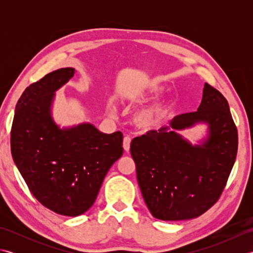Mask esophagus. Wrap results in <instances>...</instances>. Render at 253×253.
I'll list each match as a JSON object with an SVG mask.
<instances>
[{
  "label": "esophagus",
  "mask_w": 253,
  "mask_h": 253,
  "mask_svg": "<svg viewBox=\"0 0 253 253\" xmlns=\"http://www.w3.org/2000/svg\"><path fill=\"white\" fill-rule=\"evenodd\" d=\"M130 142H131V138L126 136L125 138H124V141H123V148L124 150H125L126 152H129L130 150Z\"/></svg>",
  "instance_id": "esophagus-1"
}]
</instances>
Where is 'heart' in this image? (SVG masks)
<instances>
[{
	"instance_id": "1",
	"label": "heart",
	"mask_w": 253,
	"mask_h": 253,
	"mask_svg": "<svg viewBox=\"0 0 253 253\" xmlns=\"http://www.w3.org/2000/svg\"><path fill=\"white\" fill-rule=\"evenodd\" d=\"M164 91V85L158 82L151 80L142 88L130 95V100L133 102H140L148 96L159 95ZM174 101L171 99H164L154 102L148 106L137 111L133 115V123L143 130H152L160 127L168 120L174 110Z\"/></svg>"
}]
</instances>
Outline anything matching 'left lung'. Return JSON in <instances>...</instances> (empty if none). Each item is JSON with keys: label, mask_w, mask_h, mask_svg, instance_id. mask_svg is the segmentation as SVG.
I'll list each match as a JSON object with an SVG mask.
<instances>
[{"label": "left lung", "mask_w": 253, "mask_h": 253, "mask_svg": "<svg viewBox=\"0 0 253 253\" xmlns=\"http://www.w3.org/2000/svg\"><path fill=\"white\" fill-rule=\"evenodd\" d=\"M206 123L207 136L192 145L176 131ZM238 132L224 95L204 84L196 112L177 115L157 130L132 139L138 185L155 218L181 221L200 216L215 203L232 170Z\"/></svg>", "instance_id": "8db88e82"}]
</instances>
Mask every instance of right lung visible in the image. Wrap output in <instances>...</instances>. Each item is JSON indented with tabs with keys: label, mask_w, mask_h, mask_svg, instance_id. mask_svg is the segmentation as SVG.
I'll return each mask as SVG.
<instances>
[{
	"label": "right lung",
	"mask_w": 253,
	"mask_h": 253,
	"mask_svg": "<svg viewBox=\"0 0 253 253\" xmlns=\"http://www.w3.org/2000/svg\"><path fill=\"white\" fill-rule=\"evenodd\" d=\"M75 68H60L27 87L16 104L10 132L15 165L38 201L78 216L92 207L111 166L123 155V133L90 123L61 128L52 116L55 92Z\"/></svg>",
	"instance_id": "1"
}]
</instances>
